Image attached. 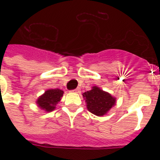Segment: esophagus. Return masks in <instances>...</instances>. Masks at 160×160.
I'll list each match as a JSON object with an SVG mask.
<instances>
[{
	"label": "esophagus",
	"mask_w": 160,
	"mask_h": 160,
	"mask_svg": "<svg viewBox=\"0 0 160 160\" xmlns=\"http://www.w3.org/2000/svg\"><path fill=\"white\" fill-rule=\"evenodd\" d=\"M80 91V88H76V89H75V90H72V92H74V93H79Z\"/></svg>",
	"instance_id": "obj_1"
}]
</instances>
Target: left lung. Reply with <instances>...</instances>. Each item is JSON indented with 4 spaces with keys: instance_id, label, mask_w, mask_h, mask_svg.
<instances>
[{
    "instance_id": "obj_1",
    "label": "left lung",
    "mask_w": 160,
    "mask_h": 160,
    "mask_svg": "<svg viewBox=\"0 0 160 160\" xmlns=\"http://www.w3.org/2000/svg\"><path fill=\"white\" fill-rule=\"evenodd\" d=\"M88 110L97 116L105 114L115 105V98L97 86H93L92 90L83 94Z\"/></svg>"
}]
</instances>
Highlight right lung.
I'll return each instance as SVG.
<instances>
[{
	"mask_svg": "<svg viewBox=\"0 0 160 160\" xmlns=\"http://www.w3.org/2000/svg\"><path fill=\"white\" fill-rule=\"evenodd\" d=\"M63 90L60 89H51L47 90L43 95L38 98L36 104L41 109L46 112L53 111L55 105L60 102L63 96Z\"/></svg>",
	"mask_w": 160,
	"mask_h": 160,
	"instance_id": "obj_1",
	"label": "right lung"
}]
</instances>
